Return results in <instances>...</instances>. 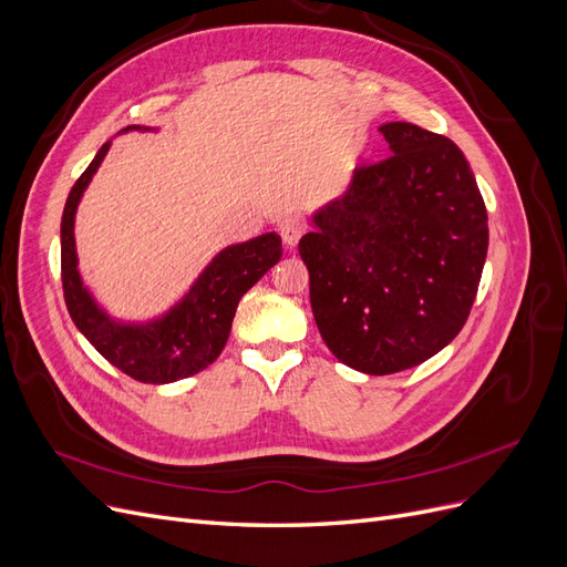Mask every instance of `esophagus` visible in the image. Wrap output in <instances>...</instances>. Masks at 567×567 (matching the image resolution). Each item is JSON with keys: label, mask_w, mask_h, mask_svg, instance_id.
<instances>
[{"label": "esophagus", "mask_w": 567, "mask_h": 567, "mask_svg": "<svg viewBox=\"0 0 567 567\" xmlns=\"http://www.w3.org/2000/svg\"><path fill=\"white\" fill-rule=\"evenodd\" d=\"M279 234H281V238H284V246L288 248V250H293L296 246H298V241H300V236L305 234V225H302V219L300 217H286L281 225H279Z\"/></svg>", "instance_id": "1"}]
</instances>
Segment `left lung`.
<instances>
[{
  "instance_id": "left-lung-1",
  "label": "left lung",
  "mask_w": 567,
  "mask_h": 567,
  "mask_svg": "<svg viewBox=\"0 0 567 567\" xmlns=\"http://www.w3.org/2000/svg\"><path fill=\"white\" fill-rule=\"evenodd\" d=\"M392 156L359 167L300 238L310 300L329 350L354 371L423 364L466 323L487 257V210L461 148L385 123Z\"/></svg>"
}]
</instances>
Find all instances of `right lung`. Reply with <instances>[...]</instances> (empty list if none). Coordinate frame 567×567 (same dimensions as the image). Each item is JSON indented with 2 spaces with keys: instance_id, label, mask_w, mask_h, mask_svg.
<instances>
[{
  "instance_id": "add662e5",
  "label": "right lung",
  "mask_w": 567,
  "mask_h": 567,
  "mask_svg": "<svg viewBox=\"0 0 567 567\" xmlns=\"http://www.w3.org/2000/svg\"><path fill=\"white\" fill-rule=\"evenodd\" d=\"M130 125L117 134L153 132ZM111 142L99 148L68 194L61 217V279L68 312L101 357L142 383H175L210 367L225 350L238 300L281 260V236L267 231L221 248L196 281L165 312L148 319H117L84 284L75 246L78 205L104 163Z\"/></svg>"
}]
</instances>
